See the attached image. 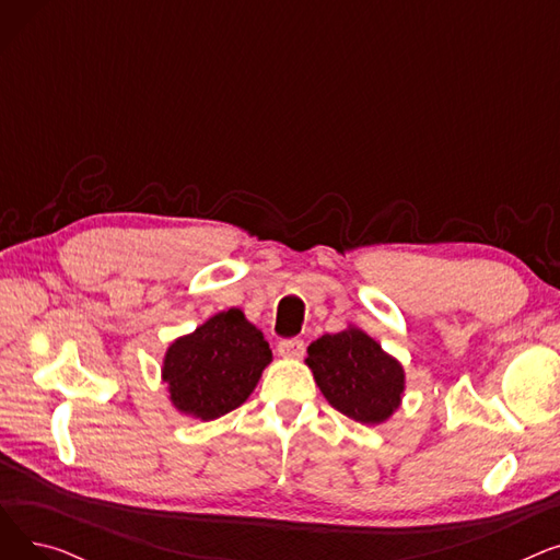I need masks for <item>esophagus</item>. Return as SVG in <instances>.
Segmentation results:
<instances>
[{
	"label": "esophagus",
	"mask_w": 560,
	"mask_h": 560,
	"mask_svg": "<svg viewBox=\"0 0 560 560\" xmlns=\"http://www.w3.org/2000/svg\"><path fill=\"white\" fill-rule=\"evenodd\" d=\"M304 351H306V347H304V340H300V338H288V340L279 342V354L283 359H302Z\"/></svg>",
	"instance_id": "34e87169"
}]
</instances>
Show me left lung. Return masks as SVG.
<instances>
[{
  "mask_svg": "<svg viewBox=\"0 0 560 560\" xmlns=\"http://www.w3.org/2000/svg\"><path fill=\"white\" fill-rule=\"evenodd\" d=\"M306 365L317 388L342 416L361 424H384L401 406V363L363 329L349 325L308 345Z\"/></svg>",
  "mask_w": 560,
  "mask_h": 560,
  "instance_id": "obj_1",
  "label": "left lung"
}]
</instances>
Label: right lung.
<instances>
[{"mask_svg": "<svg viewBox=\"0 0 560 560\" xmlns=\"http://www.w3.org/2000/svg\"><path fill=\"white\" fill-rule=\"evenodd\" d=\"M270 363L268 340L241 308H229L167 347L161 378L179 413L211 422L245 404Z\"/></svg>", "mask_w": 560, "mask_h": 560, "instance_id": "add662e5", "label": "right lung"}]
</instances>
